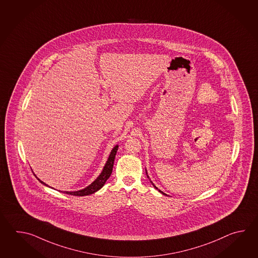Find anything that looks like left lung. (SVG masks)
<instances>
[{
    "label": "left lung",
    "instance_id": "left-lung-1",
    "mask_svg": "<svg viewBox=\"0 0 258 258\" xmlns=\"http://www.w3.org/2000/svg\"><path fill=\"white\" fill-rule=\"evenodd\" d=\"M146 173H147V176H148V178H149V177H148V172H147V170H146ZM150 182H151V183H152V185H153V186L155 187V188H156V189H157V190H159V189H158V187H156V186H155V185H154V183H153V182H152V181H150ZM159 192H161V194H163V195H164V196H167V195H166V194H164V192H162V191H160V190H159Z\"/></svg>",
    "mask_w": 258,
    "mask_h": 258
}]
</instances>
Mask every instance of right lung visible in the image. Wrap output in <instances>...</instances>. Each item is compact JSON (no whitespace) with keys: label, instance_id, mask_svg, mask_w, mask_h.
Returning a JSON list of instances; mask_svg holds the SVG:
<instances>
[{"label":"right lung","instance_id":"obj_1","mask_svg":"<svg viewBox=\"0 0 258 258\" xmlns=\"http://www.w3.org/2000/svg\"><path fill=\"white\" fill-rule=\"evenodd\" d=\"M118 148H119V146L117 145L114 148H112V150L110 151V156H109V158H108V160L106 161V164H105L104 167H103V170L101 171V173L99 174V177H98L91 184H89L88 186L84 188L82 190H78V191H75V192H66V191H64L63 192H66L67 195H71V196L84 197V196L92 195L94 192L99 191V189H101L102 187L104 186L105 182L110 178V174H111V172H112L113 163H114L115 155L116 153H117ZM36 178H37L42 184L48 186V184H46L44 181H40L37 176H36Z\"/></svg>","mask_w":258,"mask_h":258}]
</instances>
